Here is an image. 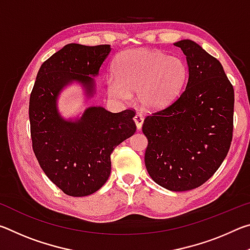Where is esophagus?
<instances>
[{
    "instance_id": "34e87169",
    "label": "esophagus",
    "mask_w": 250,
    "mask_h": 250,
    "mask_svg": "<svg viewBox=\"0 0 250 250\" xmlns=\"http://www.w3.org/2000/svg\"><path fill=\"white\" fill-rule=\"evenodd\" d=\"M133 120H134V122H135V125H137L138 130H141L142 124H143V117L140 115V113H137V115L134 116Z\"/></svg>"
}]
</instances>
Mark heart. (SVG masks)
Segmentation results:
<instances>
[{"label": "heart", "instance_id": "heart-1", "mask_svg": "<svg viewBox=\"0 0 250 250\" xmlns=\"http://www.w3.org/2000/svg\"><path fill=\"white\" fill-rule=\"evenodd\" d=\"M186 79L188 68L179 56H167L158 50L130 49L117 57L109 92L119 99H128L130 92H138L143 108L156 110L181 94Z\"/></svg>", "mask_w": 250, "mask_h": 250}]
</instances>
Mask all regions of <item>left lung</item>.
I'll list each match as a JSON object with an SVG mask.
<instances>
[{
    "label": "left lung",
    "instance_id": "8db88e82",
    "mask_svg": "<svg viewBox=\"0 0 250 250\" xmlns=\"http://www.w3.org/2000/svg\"><path fill=\"white\" fill-rule=\"evenodd\" d=\"M174 45L186 56L188 83L172 104L146 117L142 131L152 180L183 192L204 184L225 160L232 139L235 97L216 58L193 41Z\"/></svg>",
    "mask_w": 250,
    "mask_h": 250
}]
</instances>
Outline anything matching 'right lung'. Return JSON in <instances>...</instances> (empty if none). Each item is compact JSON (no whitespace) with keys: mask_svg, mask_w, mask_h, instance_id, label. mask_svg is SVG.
Segmentation results:
<instances>
[{"mask_svg":"<svg viewBox=\"0 0 250 250\" xmlns=\"http://www.w3.org/2000/svg\"><path fill=\"white\" fill-rule=\"evenodd\" d=\"M110 45L68 44L43 62L29 97L32 146L42 170L69 196L95 193L111 172L112 151L135 130L134 110L112 113L89 107L80 119L65 120L57 110V97L67 84L83 83L87 96L95 91V80Z\"/></svg>","mask_w":250,"mask_h":250,"instance_id":"1","label":"right lung"}]
</instances>
